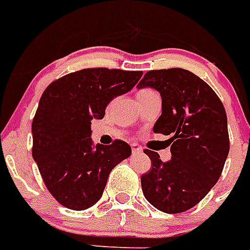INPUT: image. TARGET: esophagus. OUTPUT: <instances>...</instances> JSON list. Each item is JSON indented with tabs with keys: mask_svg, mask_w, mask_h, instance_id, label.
<instances>
[{
	"mask_svg": "<svg viewBox=\"0 0 250 250\" xmlns=\"http://www.w3.org/2000/svg\"><path fill=\"white\" fill-rule=\"evenodd\" d=\"M131 148L133 154H140V152H142V147L137 144H131Z\"/></svg>",
	"mask_w": 250,
	"mask_h": 250,
	"instance_id": "obj_1",
	"label": "esophagus"
}]
</instances>
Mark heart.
<instances>
[{
  "label": "heart",
  "mask_w": 250,
  "mask_h": 250,
  "mask_svg": "<svg viewBox=\"0 0 250 250\" xmlns=\"http://www.w3.org/2000/svg\"><path fill=\"white\" fill-rule=\"evenodd\" d=\"M146 93H152V91H150V90H142V91L138 93V95H140V94H146Z\"/></svg>",
  "instance_id": "obj_1"
}]
</instances>
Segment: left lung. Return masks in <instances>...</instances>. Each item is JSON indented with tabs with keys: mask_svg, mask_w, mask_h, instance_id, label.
I'll use <instances>...</instances> for the list:
<instances>
[{
	"mask_svg": "<svg viewBox=\"0 0 250 250\" xmlns=\"http://www.w3.org/2000/svg\"><path fill=\"white\" fill-rule=\"evenodd\" d=\"M138 89L160 93L155 133L171 136V160L145 150L152 167L141 177L146 200L165 213L192 208L217 183L229 154L228 118L221 100L202 79L183 68L150 71Z\"/></svg>",
	"mask_w": 250,
	"mask_h": 250,
	"instance_id": "1",
	"label": "left lung"
}]
</instances>
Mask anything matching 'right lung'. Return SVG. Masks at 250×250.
I'll return each mask as SVG.
<instances>
[{
  "label": "right lung",
  "instance_id": "right-lung-1",
  "mask_svg": "<svg viewBox=\"0 0 250 250\" xmlns=\"http://www.w3.org/2000/svg\"><path fill=\"white\" fill-rule=\"evenodd\" d=\"M142 72L86 68L44 90L31 125L33 157L52 196L67 208L86 209L103 196L109 174L131 156L127 142L94 145L91 121L114 98L131 91Z\"/></svg>",
  "mask_w": 250,
  "mask_h": 250
}]
</instances>
